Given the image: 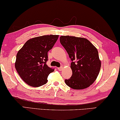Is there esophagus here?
Here are the masks:
<instances>
[{"instance_id": "34e87169", "label": "esophagus", "mask_w": 120, "mask_h": 120, "mask_svg": "<svg viewBox=\"0 0 120 120\" xmlns=\"http://www.w3.org/2000/svg\"><path fill=\"white\" fill-rule=\"evenodd\" d=\"M57 69H58V71H62V70H63V67H58V68H57Z\"/></svg>"}]
</instances>
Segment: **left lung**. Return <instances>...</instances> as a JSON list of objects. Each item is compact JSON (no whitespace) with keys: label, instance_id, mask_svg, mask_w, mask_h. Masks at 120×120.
Segmentation results:
<instances>
[{"label":"left lung","instance_id":"left-lung-1","mask_svg":"<svg viewBox=\"0 0 120 120\" xmlns=\"http://www.w3.org/2000/svg\"><path fill=\"white\" fill-rule=\"evenodd\" d=\"M60 42L72 61L73 74L71 78L65 80L66 84L76 90L89 87L96 80L101 68L97 48L83 38L61 36Z\"/></svg>","mask_w":120,"mask_h":120}]
</instances>
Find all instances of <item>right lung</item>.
Returning <instances> with one entry per match:
<instances>
[{"label": "right lung", "instance_id": "obj_1", "mask_svg": "<svg viewBox=\"0 0 120 120\" xmlns=\"http://www.w3.org/2000/svg\"><path fill=\"white\" fill-rule=\"evenodd\" d=\"M58 35L40 36L29 39L18 51L15 68L20 77L30 86L38 87L47 82L54 69L46 65L47 52L57 41Z\"/></svg>", "mask_w": 120, "mask_h": 120}]
</instances>
